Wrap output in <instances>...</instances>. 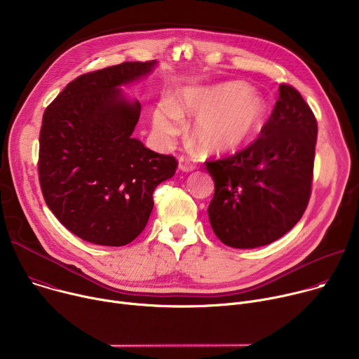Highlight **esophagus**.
Listing matches in <instances>:
<instances>
[{
	"label": "esophagus",
	"instance_id": "obj_1",
	"mask_svg": "<svg viewBox=\"0 0 359 359\" xmlns=\"http://www.w3.org/2000/svg\"><path fill=\"white\" fill-rule=\"evenodd\" d=\"M179 170L184 172V173H189V172L194 170V166L186 157H179Z\"/></svg>",
	"mask_w": 359,
	"mask_h": 359
}]
</instances>
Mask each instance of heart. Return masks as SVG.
<instances>
[{"label": "heart", "instance_id": "obj_1", "mask_svg": "<svg viewBox=\"0 0 359 359\" xmlns=\"http://www.w3.org/2000/svg\"><path fill=\"white\" fill-rule=\"evenodd\" d=\"M266 102L243 81L184 87L154 110L153 127L165 139L176 136L184 117H196L191 142L205 154L235 151L262 127Z\"/></svg>", "mask_w": 359, "mask_h": 359}]
</instances>
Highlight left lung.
<instances>
[{
    "mask_svg": "<svg viewBox=\"0 0 359 359\" xmlns=\"http://www.w3.org/2000/svg\"><path fill=\"white\" fill-rule=\"evenodd\" d=\"M316 133L315 116L299 91L280 84L259 139L235 156L206 163L215 182L208 215L220 242L255 249L299 222L311 196Z\"/></svg>",
    "mask_w": 359,
    "mask_h": 359,
    "instance_id": "8db88e82",
    "label": "left lung"
}]
</instances>
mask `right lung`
I'll return each instance as SVG.
<instances>
[{"instance_id":"1","label":"right lung","mask_w":359,"mask_h":359,"mask_svg":"<svg viewBox=\"0 0 359 359\" xmlns=\"http://www.w3.org/2000/svg\"><path fill=\"white\" fill-rule=\"evenodd\" d=\"M157 61H128L80 76L47 107L39 176L54 216L76 236L124 246L146 227L153 191L177 168L133 137L142 106L121 87L146 79Z\"/></svg>"}]
</instances>
